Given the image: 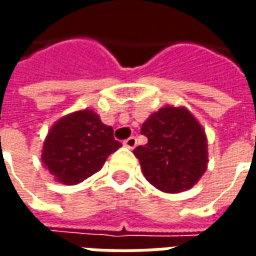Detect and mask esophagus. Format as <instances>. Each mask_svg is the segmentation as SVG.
Wrapping results in <instances>:
<instances>
[{"label":"esophagus","mask_w":256,"mask_h":256,"mask_svg":"<svg viewBox=\"0 0 256 256\" xmlns=\"http://www.w3.org/2000/svg\"><path fill=\"white\" fill-rule=\"evenodd\" d=\"M123 145H124L126 148H128V150H134L136 145H137V138H136V137H130V138H128L123 142Z\"/></svg>","instance_id":"1"}]
</instances>
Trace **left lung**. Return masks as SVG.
I'll list each match as a JSON object with an SVG mask.
<instances>
[{"label":"left lung","mask_w":256,"mask_h":256,"mask_svg":"<svg viewBox=\"0 0 256 256\" xmlns=\"http://www.w3.org/2000/svg\"><path fill=\"white\" fill-rule=\"evenodd\" d=\"M145 145L133 150L146 181L166 193L188 190L208 163L204 128L185 106H162L142 124Z\"/></svg>","instance_id":"1"}]
</instances>
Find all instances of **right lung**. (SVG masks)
Returning a JSON list of instances; mask_svg holds the SVG:
<instances>
[{"instance_id": "1", "label": "right lung", "mask_w": 256, "mask_h": 256, "mask_svg": "<svg viewBox=\"0 0 256 256\" xmlns=\"http://www.w3.org/2000/svg\"><path fill=\"white\" fill-rule=\"evenodd\" d=\"M120 146L111 126L101 122L93 110H82L68 114L50 128L41 159L58 182L76 185L98 172Z\"/></svg>"}]
</instances>
